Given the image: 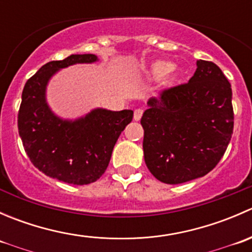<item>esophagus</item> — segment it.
Returning <instances> with one entry per match:
<instances>
[{"label": "esophagus", "instance_id": "esophagus-1", "mask_svg": "<svg viewBox=\"0 0 252 252\" xmlns=\"http://www.w3.org/2000/svg\"><path fill=\"white\" fill-rule=\"evenodd\" d=\"M142 111L141 108H136L135 111H134V121H140L141 116H142Z\"/></svg>", "mask_w": 252, "mask_h": 252}]
</instances>
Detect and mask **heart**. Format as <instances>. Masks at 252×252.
Masks as SVG:
<instances>
[{"mask_svg":"<svg viewBox=\"0 0 252 252\" xmlns=\"http://www.w3.org/2000/svg\"><path fill=\"white\" fill-rule=\"evenodd\" d=\"M173 68V64L169 62H163V61H158V62L154 63L150 68L149 75L150 78L154 79V80H161L168 74L169 72Z\"/></svg>","mask_w":252,"mask_h":252,"instance_id":"1","label":"heart"}]
</instances>
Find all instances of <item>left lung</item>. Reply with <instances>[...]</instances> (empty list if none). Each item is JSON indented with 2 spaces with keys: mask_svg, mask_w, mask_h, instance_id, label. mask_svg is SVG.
Instances as JSON below:
<instances>
[{
  "mask_svg": "<svg viewBox=\"0 0 252 252\" xmlns=\"http://www.w3.org/2000/svg\"><path fill=\"white\" fill-rule=\"evenodd\" d=\"M196 65L187 84L150 98L141 117L145 163L166 184L204 177L217 166L232 138L229 81L213 62L199 60Z\"/></svg>",
  "mask_w": 252,
  "mask_h": 252,
  "instance_id": "left-lung-1",
  "label": "left lung"
}]
</instances>
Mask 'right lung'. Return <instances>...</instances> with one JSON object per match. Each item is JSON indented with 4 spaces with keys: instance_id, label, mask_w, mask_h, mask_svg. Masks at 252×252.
<instances>
[{
    "instance_id": "right-lung-1",
    "label": "right lung",
    "mask_w": 252,
    "mask_h": 252,
    "mask_svg": "<svg viewBox=\"0 0 252 252\" xmlns=\"http://www.w3.org/2000/svg\"><path fill=\"white\" fill-rule=\"evenodd\" d=\"M97 61L91 53L52 61L23 89L18 130L25 152L40 172L68 184H90L105 173L114 145L133 119L131 110L95 108L73 121L61 118L50 108L46 101L50 79L69 65Z\"/></svg>"
}]
</instances>
